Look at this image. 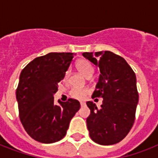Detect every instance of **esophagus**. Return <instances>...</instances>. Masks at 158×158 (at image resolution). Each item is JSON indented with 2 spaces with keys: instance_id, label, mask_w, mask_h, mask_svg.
Here are the masks:
<instances>
[{
  "instance_id": "obj_1",
  "label": "esophagus",
  "mask_w": 158,
  "mask_h": 158,
  "mask_svg": "<svg viewBox=\"0 0 158 158\" xmlns=\"http://www.w3.org/2000/svg\"><path fill=\"white\" fill-rule=\"evenodd\" d=\"M85 105H86L85 102H80V106H84Z\"/></svg>"
}]
</instances>
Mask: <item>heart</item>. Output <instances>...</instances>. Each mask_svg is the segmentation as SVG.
Returning <instances> with one entry per match:
<instances>
[{
	"instance_id": "obj_1",
	"label": "heart",
	"mask_w": 158,
	"mask_h": 158,
	"mask_svg": "<svg viewBox=\"0 0 158 158\" xmlns=\"http://www.w3.org/2000/svg\"><path fill=\"white\" fill-rule=\"evenodd\" d=\"M77 69L83 75H84L87 78H90L93 75L94 71L93 64L87 60L81 59L78 60L76 63ZM68 75V71L65 73V77ZM89 89H79V88H73L69 91V95L73 98L78 99V100H83L86 98V96L89 94Z\"/></svg>"
}]
</instances>
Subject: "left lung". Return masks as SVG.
<instances>
[{
	"label": "left lung",
	"instance_id": "left-lung-1",
	"mask_svg": "<svg viewBox=\"0 0 158 158\" xmlns=\"http://www.w3.org/2000/svg\"><path fill=\"white\" fill-rule=\"evenodd\" d=\"M83 56L101 73L92 98H103L99 109L93 102H87L91 111L87 118L90 138L101 145L117 143L135 122L139 102L135 72L123 57L109 51L84 52Z\"/></svg>",
	"mask_w": 158,
	"mask_h": 158
}]
</instances>
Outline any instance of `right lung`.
Instances as JSON below:
<instances>
[{
  "label": "right lung",
  "mask_w": 158,
  "mask_h": 158,
  "mask_svg": "<svg viewBox=\"0 0 158 158\" xmlns=\"http://www.w3.org/2000/svg\"><path fill=\"white\" fill-rule=\"evenodd\" d=\"M74 55L48 53L33 60L21 71L16 89L19 119L28 135L38 142L52 143L62 139L80 108L75 99L55 104L53 97Z\"/></svg>",
  "instance_id": "add662e5"
}]
</instances>
